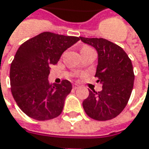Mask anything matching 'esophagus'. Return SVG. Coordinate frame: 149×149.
Here are the masks:
<instances>
[{
	"instance_id": "34e87169",
	"label": "esophagus",
	"mask_w": 149,
	"mask_h": 149,
	"mask_svg": "<svg viewBox=\"0 0 149 149\" xmlns=\"http://www.w3.org/2000/svg\"><path fill=\"white\" fill-rule=\"evenodd\" d=\"M72 87H73V89L77 90V89H78V88H79V85H78V84H73V86H72Z\"/></svg>"
}]
</instances>
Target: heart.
Returning a JSON list of instances; mask_svg holds the SVG:
<instances>
[{
    "instance_id": "heart-1",
    "label": "heart",
    "mask_w": 149,
    "mask_h": 149,
    "mask_svg": "<svg viewBox=\"0 0 149 149\" xmlns=\"http://www.w3.org/2000/svg\"><path fill=\"white\" fill-rule=\"evenodd\" d=\"M84 48H86V47H84ZM82 49H83V48H82Z\"/></svg>"
}]
</instances>
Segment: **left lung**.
Segmentation results:
<instances>
[{"label":"left lung","instance_id":"1","mask_svg":"<svg viewBox=\"0 0 149 149\" xmlns=\"http://www.w3.org/2000/svg\"><path fill=\"white\" fill-rule=\"evenodd\" d=\"M80 40L95 47L98 53V65L95 77L103 90H89V97L83 102L88 116L97 121L116 117L128 104L133 86L134 74L130 58L122 47L103 38Z\"/></svg>","mask_w":149,"mask_h":149}]
</instances>
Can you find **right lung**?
I'll list each match as a JSON object with an SVG mask.
<instances>
[{
  "mask_svg": "<svg viewBox=\"0 0 149 149\" xmlns=\"http://www.w3.org/2000/svg\"><path fill=\"white\" fill-rule=\"evenodd\" d=\"M80 39L44 32L26 40L16 52L10 66L12 95L29 117L46 121L58 116L72 86L68 80L50 84V66Z\"/></svg>",
  "mask_w": 149,
  "mask_h": 149,
  "instance_id": "add662e5",
  "label": "right lung"
}]
</instances>
